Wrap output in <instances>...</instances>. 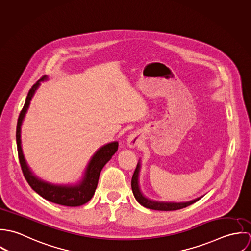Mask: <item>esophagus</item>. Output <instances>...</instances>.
I'll return each mask as SVG.
<instances>
[{"mask_svg": "<svg viewBox=\"0 0 251 251\" xmlns=\"http://www.w3.org/2000/svg\"><path fill=\"white\" fill-rule=\"evenodd\" d=\"M139 142H140V137L137 133L133 132L127 136L126 144L129 148H135L139 144Z\"/></svg>", "mask_w": 251, "mask_h": 251, "instance_id": "obj_1", "label": "esophagus"}]
</instances>
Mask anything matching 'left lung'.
I'll use <instances>...</instances> for the list:
<instances>
[{"label": "left lung", "mask_w": 251, "mask_h": 251, "mask_svg": "<svg viewBox=\"0 0 251 251\" xmlns=\"http://www.w3.org/2000/svg\"><path fill=\"white\" fill-rule=\"evenodd\" d=\"M140 168H141V160H138L136 169L134 171V174L131 179V188L133 195L137 202L142 205L145 208L151 209V210H155V211H176V210H180L183 209L187 206L192 205L193 203L197 202L200 200L203 196H200L198 198H195L190 201L186 202H165V201H155L152 199H150L149 197L144 195L140 185H139V175H140Z\"/></svg>", "instance_id": "1"}]
</instances>
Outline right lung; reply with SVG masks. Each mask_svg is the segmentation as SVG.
Here are the masks:
<instances>
[{
	"mask_svg": "<svg viewBox=\"0 0 251 251\" xmlns=\"http://www.w3.org/2000/svg\"><path fill=\"white\" fill-rule=\"evenodd\" d=\"M47 79V75L42 76L32 87L26 98L24 107L19 115L16 127V143L19 161L25 179H27L30 186L37 194L52 203L68 207H78L89 202L94 196L98 186L100 172L104 165L112 158L113 154L118 151L119 143L117 141H114L111 143L105 144L98 149V151L89 160L82 178L75 183H53L36 176L35 172L29 166L28 162L26 161L23 153L21 144V126L30 106L32 98L40 86V83Z\"/></svg>",
	"mask_w": 251,
	"mask_h": 251,
	"instance_id": "obj_1",
	"label": "right lung"
}]
</instances>
